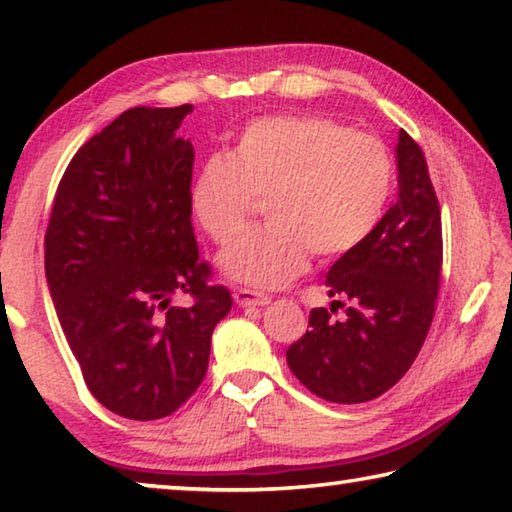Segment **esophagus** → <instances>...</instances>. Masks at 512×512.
Returning a JSON list of instances; mask_svg holds the SVG:
<instances>
[{
    "mask_svg": "<svg viewBox=\"0 0 512 512\" xmlns=\"http://www.w3.org/2000/svg\"><path fill=\"white\" fill-rule=\"evenodd\" d=\"M232 298L239 307H264L271 302V298L264 296V293H257V291H250V289H235L232 293Z\"/></svg>",
    "mask_w": 512,
    "mask_h": 512,
    "instance_id": "34e87169",
    "label": "esophagus"
}]
</instances>
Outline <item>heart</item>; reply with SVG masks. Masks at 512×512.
I'll list each match as a JSON object with an SVG mask.
<instances>
[{
	"mask_svg": "<svg viewBox=\"0 0 512 512\" xmlns=\"http://www.w3.org/2000/svg\"><path fill=\"white\" fill-rule=\"evenodd\" d=\"M395 185L388 146L325 117L253 121L228 155H212L192 180L189 203L216 244L235 239L264 201L268 223L219 255L230 280L280 289L309 264L370 237Z\"/></svg>",
	"mask_w": 512,
	"mask_h": 512,
	"instance_id": "obj_1",
	"label": "heart"
}]
</instances>
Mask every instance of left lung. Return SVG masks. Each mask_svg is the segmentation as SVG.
<instances>
[{"mask_svg": "<svg viewBox=\"0 0 512 512\" xmlns=\"http://www.w3.org/2000/svg\"><path fill=\"white\" fill-rule=\"evenodd\" d=\"M397 194L370 237L327 271L329 296L348 298L343 318L311 309L309 332L287 350L293 375L336 404L375 400L418 357L436 311L443 266V225L427 160L400 131Z\"/></svg>", "mask_w": 512, "mask_h": 512, "instance_id": "1", "label": "left lung"}]
</instances>
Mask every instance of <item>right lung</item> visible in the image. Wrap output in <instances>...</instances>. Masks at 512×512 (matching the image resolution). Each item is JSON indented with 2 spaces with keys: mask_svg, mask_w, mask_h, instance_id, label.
<instances>
[{
  "mask_svg": "<svg viewBox=\"0 0 512 512\" xmlns=\"http://www.w3.org/2000/svg\"><path fill=\"white\" fill-rule=\"evenodd\" d=\"M194 106H137L85 142L60 180L45 273L85 384L112 413L158 420L201 386L212 332L232 307L210 284L192 228ZM189 292V308L170 305Z\"/></svg>",
  "mask_w": 512,
  "mask_h": 512,
  "instance_id": "1",
  "label": "right lung"
}]
</instances>
